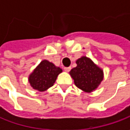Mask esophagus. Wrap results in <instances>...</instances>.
Wrapping results in <instances>:
<instances>
[{"label":"esophagus","mask_w":130,"mask_h":130,"mask_svg":"<svg viewBox=\"0 0 130 130\" xmlns=\"http://www.w3.org/2000/svg\"><path fill=\"white\" fill-rule=\"evenodd\" d=\"M63 69H64L65 72H69V71L71 70V67H64L63 68Z\"/></svg>","instance_id":"34e87169"}]
</instances>
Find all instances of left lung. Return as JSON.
I'll list each match as a JSON object with an SVG mask.
<instances>
[{
  "label": "left lung",
  "mask_w": 130,
  "mask_h": 130,
  "mask_svg": "<svg viewBox=\"0 0 130 130\" xmlns=\"http://www.w3.org/2000/svg\"><path fill=\"white\" fill-rule=\"evenodd\" d=\"M76 63L77 67L69 72L75 85L85 92H92L102 82L103 70L85 56L79 58Z\"/></svg>",
  "instance_id": "1"
}]
</instances>
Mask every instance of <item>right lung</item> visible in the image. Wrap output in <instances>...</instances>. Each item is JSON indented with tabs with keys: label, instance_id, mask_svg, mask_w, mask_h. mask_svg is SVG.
<instances>
[{
	"label": "right lung",
	"instance_id": "obj_1",
	"mask_svg": "<svg viewBox=\"0 0 130 130\" xmlns=\"http://www.w3.org/2000/svg\"><path fill=\"white\" fill-rule=\"evenodd\" d=\"M62 69L47 60H43L29 77L30 85L38 91H45L52 87Z\"/></svg>",
	"mask_w": 130,
	"mask_h": 130
}]
</instances>
